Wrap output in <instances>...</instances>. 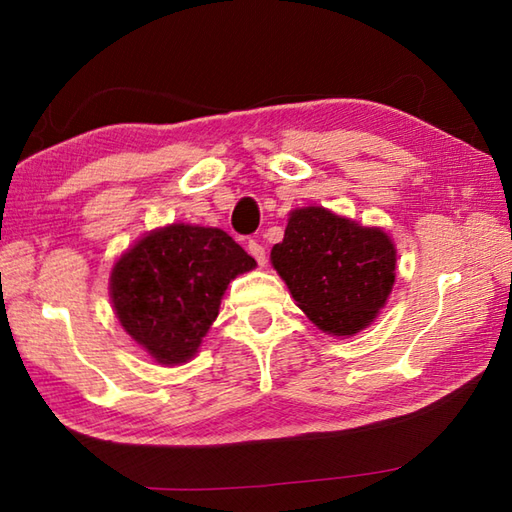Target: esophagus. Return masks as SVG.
<instances>
[{"label":"esophagus","mask_w":512,"mask_h":512,"mask_svg":"<svg viewBox=\"0 0 512 512\" xmlns=\"http://www.w3.org/2000/svg\"><path fill=\"white\" fill-rule=\"evenodd\" d=\"M248 253L255 257V262L259 264V266H264L266 264V248L259 244L257 239H250L248 241Z\"/></svg>","instance_id":"1"}]
</instances>
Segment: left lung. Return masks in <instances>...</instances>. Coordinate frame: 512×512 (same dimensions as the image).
<instances>
[{
    "mask_svg": "<svg viewBox=\"0 0 512 512\" xmlns=\"http://www.w3.org/2000/svg\"><path fill=\"white\" fill-rule=\"evenodd\" d=\"M271 262L309 320L336 336L370 325L395 282V246L386 232L363 228L325 207L289 216Z\"/></svg>",
    "mask_w": 512,
    "mask_h": 512,
    "instance_id": "left-lung-1",
    "label": "left lung"
}]
</instances>
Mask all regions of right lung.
<instances>
[{
  "mask_svg": "<svg viewBox=\"0 0 512 512\" xmlns=\"http://www.w3.org/2000/svg\"><path fill=\"white\" fill-rule=\"evenodd\" d=\"M255 259L219 228L173 223L121 255L110 296L121 327L160 363H185L219 316L230 280Z\"/></svg>",
  "mask_w": 512,
  "mask_h": 512,
  "instance_id": "obj_1",
  "label": "right lung"
}]
</instances>
